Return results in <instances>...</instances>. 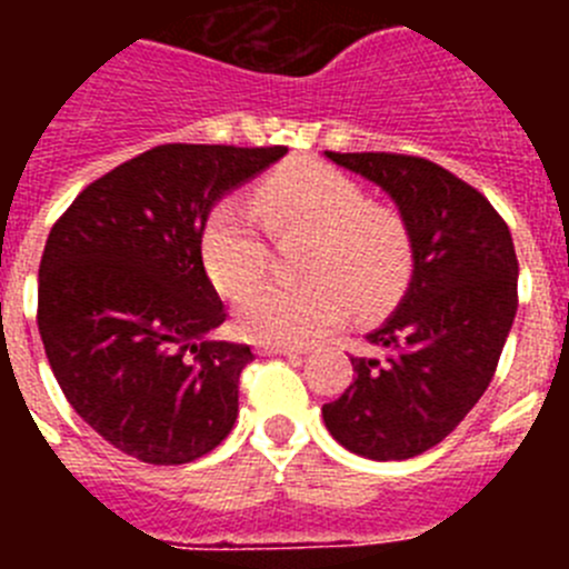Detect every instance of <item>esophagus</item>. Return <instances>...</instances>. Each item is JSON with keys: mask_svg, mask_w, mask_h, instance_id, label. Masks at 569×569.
Wrapping results in <instances>:
<instances>
[{"mask_svg": "<svg viewBox=\"0 0 569 569\" xmlns=\"http://www.w3.org/2000/svg\"><path fill=\"white\" fill-rule=\"evenodd\" d=\"M256 350L264 356H296V353H305L301 347L296 345H284V341H259L256 345Z\"/></svg>", "mask_w": 569, "mask_h": 569, "instance_id": "1", "label": "esophagus"}]
</instances>
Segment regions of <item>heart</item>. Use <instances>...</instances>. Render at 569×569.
I'll return each instance as SVG.
<instances>
[{"instance_id": "b5f03b06", "label": "heart", "mask_w": 569, "mask_h": 569, "mask_svg": "<svg viewBox=\"0 0 569 569\" xmlns=\"http://www.w3.org/2000/svg\"><path fill=\"white\" fill-rule=\"evenodd\" d=\"M274 240L302 239L293 286L266 282L239 301V330L259 341H310L350 313L396 305L416 264L413 228L396 208L367 199L361 184L330 164L296 159L261 176L248 204L228 196L204 219L202 264L213 288L239 296L267 269Z\"/></svg>"}]
</instances>
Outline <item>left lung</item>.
<instances>
[{"label": "left lung", "mask_w": 569, "mask_h": 569, "mask_svg": "<svg viewBox=\"0 0 569 569\" xmlns=\"http://www.w3.org/2000/svg\"><path fill=\"white\" fill-rule=\"evenodd\" d=\"M393 196L413 228V281L350 356L353 381L321 407L330 436L376 461L425 453L485 396L519 308V259L499 210L441 164L407 153H333Z\"/></svg>", "instance_id": "obj_1"}]
</instances>
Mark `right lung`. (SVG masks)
Returning <instances> with one entry per match:
<instances>
[{"mask_svg":"<svg viewBox=\"0 0 569 569\" xmlns=\"http://www.w3.org/2000/svg\"><path fill=\"white\" fill-rule=\"evenodd\" d=\"M288 153L159 144L90 182L50 228L37 325L70 407L144 465H188L239 416L248 345L213 341L224 321L202 264L219 196Z\"/></svg>","mask_w":569,"mask_h":569,"instance_id":"right-lung-1","label":"right lung"}]
</instances>
